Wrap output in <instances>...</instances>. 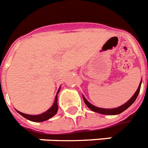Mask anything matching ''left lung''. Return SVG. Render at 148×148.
Segmentation results:
<instances>
[{
  "instance_id": "1",
  "label": "left lung",
  "mask_w": 148,
  "mask_h": 148,
  "mask_svg": "<svg viewBox=\"0 0 148 148\" xmlns=\"http://www.w3.org/2000/svg\"><path fill=\"white\" fill-rule=\"evenodd\" d=\"M141 82H142V80L140 81L138 89H137V91L135 92V93L133 95V96H132V98H131V99L127 101V102H125V104H123L122 106H119V107L118 108H102L96 107V106L92 105L89 101H87L84 95H82V97H83L84 101H85V103H86V106H88V108H89V109L93 111V112H97V113H99V114H107V115H114V114H120V113H121V112H124V111H125L127 108H128L130 106H132V104L134 103V101H135L136 99H137V97H138V94H139V92H140Z\"/></svg>"
}]
</instances>
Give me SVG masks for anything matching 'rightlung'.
<instances>
[{
  "label": "right lung",
  "instance_id": "obj_1",
  "mask_svg": "<svg viewBox=\"0 0 148 148\" xmlns=\"http://www.w3.org/2000/svg\"><path fill=\"white\" fill-rule=\"evenodd\" d=\"M60 90V87L59 88V90L57 91V93H56V96L55 98V101L53 102V105L49 108V109L47 110V112H43L42 114H36V115H32V114H24V113H22V112H19L16 109V111L18 112L19 114L22 115L23 117H24L25 119H28L29 121H34V122H42V121H47L48 119H51L52 117H53L56 112L58 111V104H57V94L59 93Z\"/></svg>",
  "mask_w": 148,
  "mask_h": 148
}]
</instances>
